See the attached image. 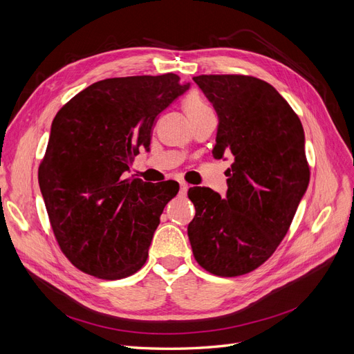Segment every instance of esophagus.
Returning a JSON list of instances; mask_svg holds the SVG:
<instances>
[{"label": "esophagus", "mask_w": 354, "mask_h": 354, "mask_svg": "<svg viewBox=\"0 0 354 354\" xmlns=\"http://www.w3.org/2000/svg\"><path fill=\"white\" fill-rule=\"evenodd\" d=\"M187 189H189V185L185 183V181H180V194L185 195L186 192H187Z\"/></svg>", "instance_id": "obj_1"}]
</instances>
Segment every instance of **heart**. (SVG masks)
Wrapping results in <instances>:
<instances>
[{
	"label": "heart",
	"instance_id": "b5f03b06",
	"mask_svg": "<svg viewBox=\"0 0 354 354\" xmlns=\"http://www.w3.org/2000/svg\"><path fill=\"white\" fill-rule=\"evenodd\" d=\"M183 108L189 116L190 121L196 120L198 116L203 115V113H208L212 112L211 108L208 106V103L203 100L202 95L196 91H192L189 93L186 97L183 99Z\"/></svg>",
	"mask_w": 354,
	"mask_h": 354
}]
</instances>
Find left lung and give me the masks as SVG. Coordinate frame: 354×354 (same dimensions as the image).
I'll return each instance as SVG.
<instances>
[{
    "label": "left lung",
    "mask_w": 354,
    "mask_h": 354,
    "mask_svg": "<svg viewBox=\"0 0 354 354\" xmlns=\"http://www.w3.org/2000/svg\"><path fill=\"white\" fill-rule=\"evenodd\" d=\"M194 81L218 115L214 158L233 156L227 194L189 189L196 214L187 234L207 272L233 277L267 261L291 226L310 168L298 115L263 80L248 75H199Z\"/></svg>",
    "instance_id": "obj_1"
}]
</instances>
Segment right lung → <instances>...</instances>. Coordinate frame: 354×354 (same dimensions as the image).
Wrapping results in <instances>:
<instances>
[{
	"label": "right lung",
	"instance_id": "obj_1",
	"mask_svg": "<svg viewBox=\"0 0 354 354\" xmlns=\"http://www.w3.org/2000/svg\"><path fill=\"white\" fill-rule=\"evenodd\" d=\"M176 73L108 78L57 112L38 181L51 229L81 272L115 281L140 270L176 181L124 178L156 116L189 90Z\"/></svg>",
	"mask_w": 354,
	"mask_h": 354
}]
</instances>
